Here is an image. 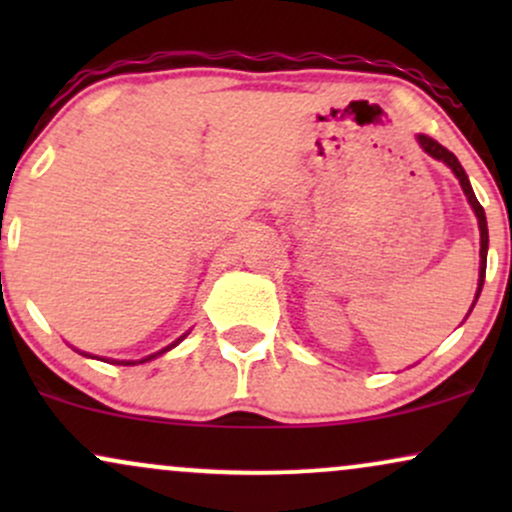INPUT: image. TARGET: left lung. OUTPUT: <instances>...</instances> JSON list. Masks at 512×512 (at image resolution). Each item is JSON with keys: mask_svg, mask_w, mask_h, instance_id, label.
Instances as JSON below:
<instances>
[{"mask_svg": "<svg viewBox=\"0 0 512 512\" xmlns=\"http://www.w3.org/2000/svg\"><path fill=\"white\" fill-rule=\"evenodd\" d=\"M419 144L424 146L426 154H431L433 158H438V161L448 163V166L452 168V173H455L457 180H460L464 195H467L469 204H472L474 214H477V219H479V233H481V250H479V255H481V267H479V289H477V298H479L481 286H484V276H486V252H489V228H486L484 207H481V204L477 202V197H474V190H472V185H469L467 173H464L462 166H460V161H457L452 151L445 149V146H440L433 137H426V134H419Z\"/></svg>", "mask_w": 512, "mask_h": 512, "instance_id": "obj_1", "label": "left lung"}]
</instances>
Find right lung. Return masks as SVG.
Returning a JSON list of instances; mask_svg holds the SVG:
<instances>
[{"instance_id": "obj_1", "label": "right lung", "mask_w": 512, "mask_h": 512, "mask_svg": "<svg viewBox=\"0 0 512 512\" xmlns=\"http://www.w3.org/2000/svg\"><path fill=\"white\" fill-rule=\"evenodd\" d=\"M180 339H182V337H180ZM180 339H178V342H180ZM178 342H175V344H178ZM175 344H170L168 349H173ZM168 349H163V351H168ZM163 351H158V354H163ZM158 354H151L149 358H154V356H158ZM149 358H144V361H149ZM144 361H139V363H144ZM120 363H122V366H134V361H120Z\"/></svg>"}]
</instances>
